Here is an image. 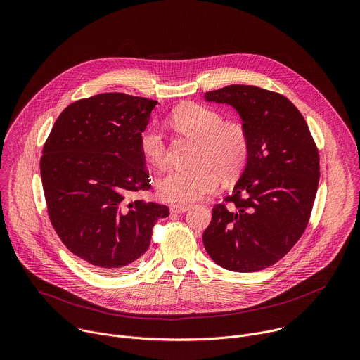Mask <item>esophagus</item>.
<instances>
[{"label":"esophagus","mask_w":360,"mask_h":360,"mask_svg":"<svg viewBox=\"0 0 360 360\" xmlns=\"http://www.w3.org/2000/svg\"><path fill=\"white\" fill-rule=\"evenodd\" d=\"M191 208V205H172L171 212L172 214H184Z\"/></svg>","instance_id":"34e87169"}]
</instances>
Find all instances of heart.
<instances>
[{
    "instance_id": "obj_1",
    "label": "heart",
    "mask_w": 360,
    "mask_h": 360,
    "mask_svg": "<svg viewBox=\"0 0 360 360\" xmlns=\"http://www.w3.org/2000/svg\"><path fill=\"white\" fill-rule=\"evenodd\" d=\"M168 124L196 139L191 161L193 165L174 168L158 181L161 196L174 203H191L212 193L221 181L238 176L250 153V135L239 121H225L210 107L185 104L175 108ZM139 149L148 162L162 167L167 162V142L155 127L139 136Z\"/></svg>"
}]
</instances>
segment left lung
<instances>
[{
  "label": "left lung",
  "mask_w": 360,
  "mask_h": 360,
  "mask_svg": "<svg viewBox=\"0 0 360 360\" xmlns=\"http://www.w3.org/2000/svg\"><path fill=\"white\" fill-rule=\"evenodd\" d=\"M233 107L250 135L248 164L224 203L212 210L203 246L219 266L256 272L293 248L309 222L319 185V152L292 102L255 85L205 94Z\"/></svg>",
  "instance_id": "1"
}]
</instances>
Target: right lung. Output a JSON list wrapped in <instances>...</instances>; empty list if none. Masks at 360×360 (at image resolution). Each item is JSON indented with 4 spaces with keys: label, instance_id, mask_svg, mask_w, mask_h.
Segmentation results:
<instances>
[{
    "label": "right lung",
    "instance_id": "right-lung-1",
    "mask_svg": "<svg viewBox=\"0 0 360 360\" xmlns=\"http://www.w3.org/2000/svg\"><path fill=\"white\" fill-rule=\"evenodd\" d=\"M157 101L121 92L68 105L39 161L51 224L63 243L102 274L131 269L168 207L129 195L150 188L139 136Z\"/></svg>",
    "mask_w": 360,
    "mask_h": 360
}]
</instances>
